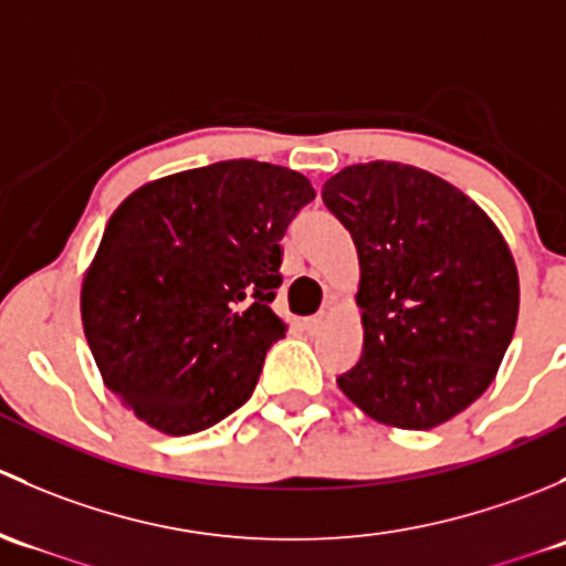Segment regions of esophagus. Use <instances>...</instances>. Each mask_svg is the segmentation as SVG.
<instances>
[{
	"mask_svg": "<svg viewBox=\"0 0 566 566\" xmlns=\"http://www.w3.org/2000/svg\"><path fill=\"white\" fill-rule=\"evenodd\" d=\"M328 323V312H319V315H315V317H310L306 319V331H310V334H317L319 328H323V325Z\"/></svg>",
	"mask_w": 566,
	"mask_h": 566,
	"instance_id": "esophagus-1",
	"label": "esophagus"
}]
</instances>
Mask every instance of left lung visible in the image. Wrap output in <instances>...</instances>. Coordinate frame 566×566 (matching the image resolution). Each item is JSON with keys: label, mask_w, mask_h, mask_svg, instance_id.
Segmentation results:
<instances>
[{"label": "left lung", "mask_w": 566, "mask_h": 566, "mask_svg": "<svg viewBox=\"0 0 566 566\" xmlns=\"http://www.w3.org/2000/svg\"><path fill=\"white\" fill-rule=\"evenodd\" d=\"M358 254L364 350L336 386L369 419L432 430L495 380L521 310L515 256L471 197L427 169L353 164L323 186Z\"/></svg>", "instance_id": "left-lung-1"}]
</instances>
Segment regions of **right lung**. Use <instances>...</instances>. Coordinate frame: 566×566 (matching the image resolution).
<instances>
[{
  "instance_id": "obj_1",
  "label": "right lung",
  "mask_w": 566,
  "mask_h": 566,
  "mask_svg": "<svg viewBox=\"0 0 566 566\" xmlns=\"http://www.w3.org/2000/svg\"><path fill=\"white\" fill-rule=\"evenodd\" d=\"M315 188L276 164L219 161L119 202L82 279V325L106 389L164 436L208 430L254 391L287 334L271 310L282 238Z\"/></svg>"
}]
</instances>
